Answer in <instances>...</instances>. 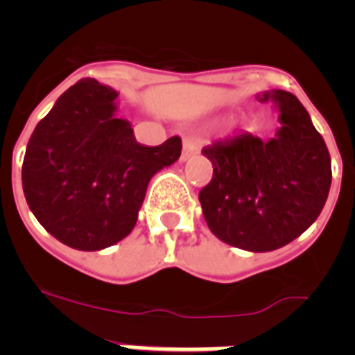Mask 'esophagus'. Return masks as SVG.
I'll list each match as a JSON object with an SVG mask.
<instances>
[{"label":"esophagus","instance_id":"1","mask_svg":"<svg viewBox=\"0 0 355 355\" xmlns=\"http://www.w3.org/2000/svg\"><path fill=\"white\" fill-rule=\"evenodd\" d=\"M199 153V144L193 139L187 137L183 142V153H181V159H188L192 155H197Z\"/></svg>","mask_w":355,"mask_h":355}]
</instances>
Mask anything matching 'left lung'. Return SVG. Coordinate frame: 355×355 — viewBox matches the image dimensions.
<instances>
[{"label": "left lung", "instance_id": "8db88e82", "mask_svg": "<svg viewBox=\"0 0 355 355\" xmlns=\"http://www.w3.org/2000/svg\"><path fill=\"white\" fill-rule=\"evenodd\" d=\"M281 115L268 142L250 133L202 147L213 178L199 192L209 231L229 245L268 252L306 231L318 218L331 188V155L309 114L291 92L274 90Z\"/></svg>", "mask_w": 355, "mask_h": 355}]
</instances>
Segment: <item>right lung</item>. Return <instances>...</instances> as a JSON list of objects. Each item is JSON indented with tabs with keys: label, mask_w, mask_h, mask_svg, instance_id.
I'll list each match as a JSON object with an SVG mask.
<instances>
[{
	"label": "right lung",
	"mask_w": 355,
	"mask_h": 355,
	"mask_svg": "<svg viewBox=\"0 0 355 355\" xmlns=\"http://www.w3.org/2000/svg\"><path fill=\"white\" fill-rule=\"evenodd\" d=\"M117 92L94 78L65 90L31 133L23 162L26 202L48 233L101 250L133 231L150 178L181 155V139L147 147L115 119Z\"/></svg>",
	"instance_id": "right-lung-1"
}]
</instances>
